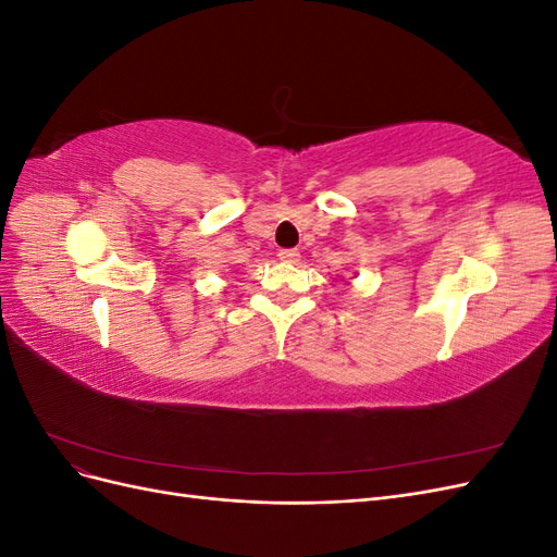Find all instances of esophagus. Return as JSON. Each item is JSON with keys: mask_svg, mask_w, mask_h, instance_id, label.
I'll list each match as a JSON object with an SVG mask.
<instances>
[{"mask_svg": "<svg viewBox=\"0 0 557 557\" xmlns=\"http://www.w3.org/2000/svg\"><path fill=\"white\" fill-rule=\"evenodd\" d=\"M278 260H283V262H290V264H295V262L299 260V250H295V248H283V250L278 252Z\"/></svg>", "mask_w": 557, "mask_h": 557, "instance_id": "34e87169", "label": "esophagus"}]
</instances>
